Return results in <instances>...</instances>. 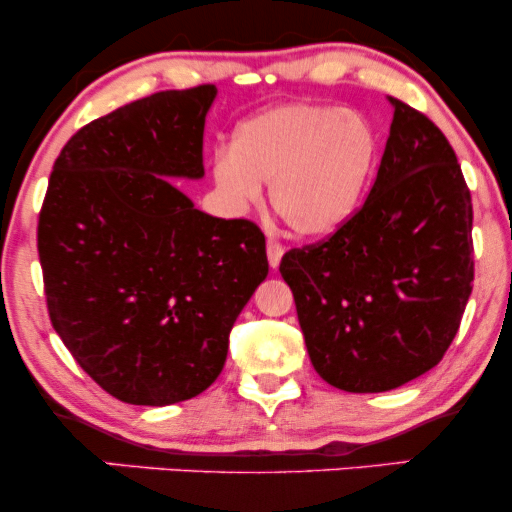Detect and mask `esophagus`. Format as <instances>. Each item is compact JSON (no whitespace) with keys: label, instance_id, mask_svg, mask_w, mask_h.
Returning <instances> with one entry per match:
<instances>
[{"label":"esophagus","instance_id":"obj_1","mask_svg":"<svg viewBox=\"0 0 512 512\" xmlns=\"http://www.w3.org/2000/svg\"><path fill=\"white\" fill-rule=\"evenodd\" d=\"M281 255H284V248H281L276 240H267V260H269V267L276 269L281 262Z\"/></svg>","mask_w":512,"mask_h":512}]
</instances>
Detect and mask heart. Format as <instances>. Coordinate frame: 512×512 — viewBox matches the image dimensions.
Returning a JSON list of instances; mask_svg holds the SVG:
<instances>
[{
	"label": "heart",
	"instance_id": "heart-1",
	"mask_svg": "<svg viewBox=\"0 0 512 512\" xmlns=\"http://www.w3.org/2000/svg\"><path fill=\"white\" fill-rule=\"evenodd\" d=\"M380 137L368 117L337 105H276L236 127L211 158V180L236 211L262 199L303 238H330L356 216L378 173Z\"/></svg>",
	"mask_w": 512,
	"mask_h": 512
}]
</instances>
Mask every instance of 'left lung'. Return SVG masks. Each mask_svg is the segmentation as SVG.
Instances as JSON below:
<instances>
[{"mask_svg":"<svg viewBox=\"0 0 512 512\" xmlns=\"http://www.w3.org/2000/svg\"><path fill=\"white\" fill-rule=\"evenodd\" d=\"M390 103V137L363 207L279 264L310 363L346 392L395 390L438 366L474 281L472 195L455 151L424 113Z\"/></svg>","mask_w":512,"mask_h":512,"instance_id":"left-lung-1","label":"left lung"}]
</instances>
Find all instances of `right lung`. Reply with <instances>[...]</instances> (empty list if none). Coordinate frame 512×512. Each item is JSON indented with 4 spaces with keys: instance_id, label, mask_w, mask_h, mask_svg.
<instances>
[{
    "instance_id": "add662e5",
    "label": "right lung",
    "mask_w": 512,
    "mask_h": 512,
    "mask_svg": "<svg viewBox=\"0 0 512 512\" xmlns=\"http://www.w3.org/2000/svg\"><path fill=\"white\" fill-rule=\"evenodd\" d=\"M216 86L161 91L64 144L38 221L52 327L127 404L166 407L219 378L269 262L260 228L199 211L170 178L204 175Z\"/></svg>"
}]
</instances>
